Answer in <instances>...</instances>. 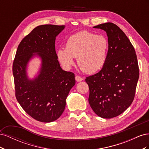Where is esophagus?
Instances as JSON below:
<instances>
[{"label": "esophagus", "mask_w": 149, "mask_h": 149, "mask_svg": "<svg viewBox=\"0 0 149 149\" xmlns=\"http://www.w3.org/2000/svg\"><path fill=\"white\" fill-rule=\"evenodd\" d=\"M75 79H76V81H78V82L81 81L83 80V79L81 77V76H76Z\"/></svg>", "instance_id": "obj_1"}]
</instances>
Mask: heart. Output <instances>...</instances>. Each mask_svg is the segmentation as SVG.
<instances>
[{
    "instance_id": "obj_1",
    "label": "heart",
    "mask_w": 149,
    "mask_h": 149,
    "mask_svg": "<svg viewBox=\"0 0 149 149\" xmlns=\"http://www.w3.org/2000/svg\"><path fill=\"white\" fill-rule=\"evenodd\" d=\"M108 51V41L103 35H96L88 31H81L68 39L66 49L57 52L60 61L66 68L74 64L73 58L84 73L93 74L105 64Z\"/></svg>"
}]
</instances>
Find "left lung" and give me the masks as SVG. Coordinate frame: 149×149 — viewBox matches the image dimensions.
Instances as JSON below:
<instances>
[{
    "instance_id": "1",
    "label": "left lung",
    "mask_w": 149,
    "mask_h": 149,
    "mask_svg": "<svg viewBox=\"0 0 149 149\" xmlns=\"http://www.w3.org/2000/svg\"><path fill=\"white\" fill-rule=\"evenodd\" d=\"M106 31L109 48L102 68L86 78L89 103L102 118L123 113L131 104L136 93L139 69L135 49L118 25L111 22L94 26Z\"/></svg>"
}]
</instances>
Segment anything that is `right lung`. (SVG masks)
<instances>
[{"instance_id": "right-lung-1", "label": "right lung", "mask_w": 149, "mask_h": 149, "mask_svg": "<svg viewBox=\"0 0 149 149\" xmlns=\"http://www.w3.org/2000/svg\"><path fill=\"white\" fill-rule=\"evenodd\" d=\"M64 28V25H55L35 27L22 39L13 62L17 100L31 118L43 123L60 118L75 84L74 74L61 69L55 51L56 37ZM35 52L41 58L42 64L39 76L30 80L26 66Z\"/></svg>"}]
</instances>
